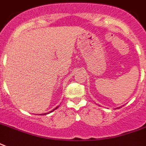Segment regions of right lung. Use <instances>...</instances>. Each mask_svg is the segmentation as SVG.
Here are the masks:
<instances>
[{"instance_id":"right-lung-1","label":"right lung","mask_w":146,"mask_h":146,"mask_svg":"<svg viewBox=\"0 0 146 146\" xmlns=\"http://www.w3.org/2000/svg\"><path fill=\"white\" fill-rule=\"evenodd\" d=\"M57 108H58V106H57V107H56V108H55L54 109V110H53V111H50V112H49V113H50V112H52V111H54V110H56V109H57ZM47 113H44V114H43V115H44V114H47Z\"/></svg>"}]
</instances>
